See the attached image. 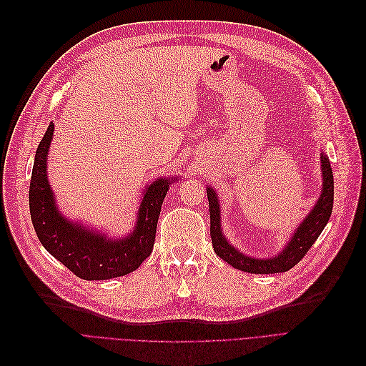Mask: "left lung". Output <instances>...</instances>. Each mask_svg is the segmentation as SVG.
<instances>
[{"mask_svg": "<svg viewBox=\"0 0 366 366\" xmlns=\"http://www.w3.org/2000/svg\"><path fill=\"white\" fill-rule=\"evenodd\" d=\"M322 174L323 187L320 198L317 199L315 208L304 219V222L295 229L292 238L283 252L269 259H254L242 254L229 241L224 238L220 229V208L217 194L212 187H207L208 205H210V235L213 241V249L219 257L228 262L237 269L252 272V274H275L289 271L297 265L307 254L310 247L315 244L332 213L334 207V174L330 168L327 156L322 153Z\"/></svg>", "mask_w": 366, "mask_h": 366, "instance_id": "obj_1", "label": "left lung"}]
</instances>
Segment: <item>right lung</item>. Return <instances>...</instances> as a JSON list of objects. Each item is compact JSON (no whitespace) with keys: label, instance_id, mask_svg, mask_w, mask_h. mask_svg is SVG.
Instances as JSON below:
<instances>
[{"label":"right lung","instance_id":"obj_1","mask_svg":"<svg viewBox=\"0 0 366 366\" xmlns=\"http://www.w3.org/2000/svg\"><path fill=\"white\" fill-rule=\"evenodd\" d=\"M54 124L39 144L29 184V212L43 247L83 280H107L135 271L152 253L156 226L167 190L172 182L158 179L149 184L137 213L134 231L125 238L109 239L86 226L68 222L56 208L47 180V152Z\"/></svg>","mask_w":366,"mask_h":366}]
</instances>
